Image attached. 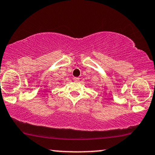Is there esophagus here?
Segmentation results:
<instances>
[{
	"instance_id": "obj_1",
	"label": "esophagus",
	"mask_w": 155,
	"mask_h": 155,
	"mask_svg": "<svg viewBox=\"0 0 155 155\" xmlns=\"http://www.w3.org/2000/svg\"><path fill=\"white\" fill-rule=\"evenodd\" d=\"M74 81H79V77H74Z\"/></svg>"
}]
</instances>
